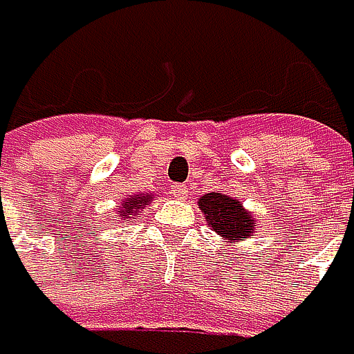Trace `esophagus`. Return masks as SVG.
<instances>
[{
	"mask_svg": "<svg viewBox=\"0 0 354 354\" xmlns=\"http://www.w3.org/2000/svg\"><path fill=\"white\" fill-rule=\"evenodd\" d=\"M171 194H174L176 198H187V185H183V183H174V185H171Z\"/></svg>",
	"mask_w": 354,
	"mask_h": 354,
	"instance_id": "1",
	"label": "esophagus"
}]
</instances>
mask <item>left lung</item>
<instances>
[{"label": "left lung", "mask_w": 354, "mask_h": 354, "mask_svg": "<svg viewBox=\"0 0 354 354\" xmlns=\"http://www.w3.org/2000/svg\"><path fill=\"white\" fill-rule=\"evenodd\" d=\"M201 209L205 218L209 220L212 229L218 233L222 240H240L244 236L253 233L255 222L244 212L242 205L225 194H207L201 198Z\"/></svg>", "instance_id": "1"}]
</instances>
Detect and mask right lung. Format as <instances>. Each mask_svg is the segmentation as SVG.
Instances as JSON below:
<instances>
[{"mask_svg": "<svg viewBox=\"0 0 354 354\" xmlns=\"http://www.w3.org/2000/svg\"><path fill=\"white\" fill-rule=\"evenodd\" d=\"M149 201V198L140 196V198H129V201L123 205V209L118 214H121V218H132L136 214V209H142V205H145Z\"/></svg>", "mask_w": 354, "mask_h": 354, "instance_id": "1", "label": "right lung"}]
</instances>
